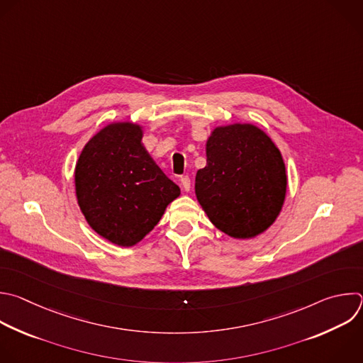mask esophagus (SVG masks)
Wrapping results in <instances>:
<instances>
[{"mask_svg": "<svg viewBox=\"0 0 363 363\" xmlns=\"http://www.w3.org/2000/svg\"><path fill=\"white\" fill-rule=\"evenodd\" d=\"M179 182H181V185H182V189L188 192V191H189V188H191V179H189V177H188V175L181 177Z\"/></svg>", "mask_w": 363, "mask_h": 363, "instance_id": "esophagus-1", "label": "esophagus"}]
</instances>
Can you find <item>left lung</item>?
Returning <instances> with one entry per match:
<instances>
[{
	"instance_id": "left-lung-1",
	"label": "left lung",
	"mask_w": 363,
	"mask_h": 363,
	"mask_svg": "<svg viewBox=\"0 0 363 363\" xmlns=\"http://www.w3.org/2000/svg\"><path fill=\"white\" fill-rule=\"evenodd\" d=\"M286 171L272 140L252 124L216 127L206 141V167L195 194L223 233L250 239L278 218L286 195Z\"/></svg>"
}]
</instances>
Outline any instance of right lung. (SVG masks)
Returning <instances> with one entry per match:
<instances>
[{
  "label": "right lung",
  "instance_id": "1",
  "mask_svg": "<svg viewBox=\"0 0 363 363\" xmlns=\"http://www.w3.org/2000/svg\"><path fill=\"white\" fill-rule=\"evenodd\" d=\"M75 194L89 226L109 242L134 247L162 218L181 189L143 145V128L113 123L84 147Z\"/></svg>",
  "mask_w": 363,
  "mask_h": 363
}]
</instances>
